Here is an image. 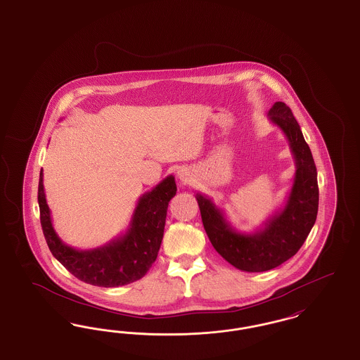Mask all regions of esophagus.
Returning a JSON list of instances; mask_svg holds the SVG:
<instances>
[{"label":"esophagus","mask_w":360,"mask_h":360,"mask_svg":"<svg viewBox=\"0 0 360 360\" xmlns=\"http://www.w3.org/2000/svg\"><path fill=\"white\" fill-rule=\"evenodd\" d=\"M178 178L182 181V182H188L190 181V174L188 170H179L178 172Z\"/></svg>","instance_id":"obj_1"}]
</instances>
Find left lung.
<instances>
[{"mask_svg":"<svg viewBox=\"0 0 360 360\" xmlns=\"http://www.w3.org/2000/svg\"><path fill=\"white\" fill-rule=\"evenodd\" d=\"M267 116L288 137L295 163L285 206L262 228L247 233L236 231L207 195L195 194L212 245L228 263L247 273L271 270L294 257L308 238L319 210L316 165L290 108L285 103H275Z\"/></svg>","mask_w":360,"mask_h":360,"instance_id":"left-lung-1","label":"left lung"}]
</instances>
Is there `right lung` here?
I'll return each instance as SVG.
<instances>
[{"label": "right lung", "instance_id": "obj_1", "mask_svg": "<svg viewBox=\"0 0 360 360\" xmlns=\"http://www.w3.org/2000/svg\"><path fill=\"white\" fill-rule=\"evenodd\" d=\"M175 194V178L169 175L139 198L125 233L103 247L77 250L65 244L53 229L41 170L37 190L40 223L52 255L71 274L94 286L117 288L143 278L156 260L163 239L169 202Z\"/></svg>", "mask_w": 360, "mask_h": 360}]
</instances>
